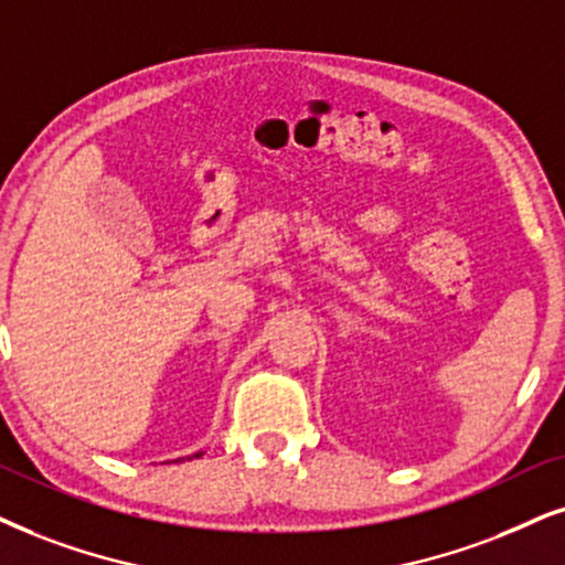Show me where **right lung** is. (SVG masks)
I'll list each match as a JSON object with an SVG mask.
<instances>
[{"instance_id": "1", "label": "right lung", "mask_w": 565, "mask_h": 565, "mask_svg": "<svg viewBox=\"0 0 565 565\" xmlns=\"http://www.w3.org/2000/svg\"><path fill=\"white\" fill-rule=\"evenodd\" d=\"M198 456H203V454H195V459H198Z\"/></svg>"}]
</instances>
